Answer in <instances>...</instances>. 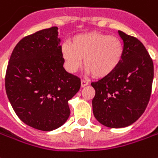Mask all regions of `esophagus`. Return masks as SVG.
I'll use <instances>...</instances> for the list:
<instances>
[{"instance_id": "obj_1", "label": "esophagus", "mask_w": 158, "mask_h": 158, "mask_svg": "<svg viewBox=\"0 0 158 158\" xmlns=\"http://www.w3.org/2000/svg\"><path fill=\"white\" fill-rule=\"evenodd\" d=\"M88 82L85 80H81V87H85L86 85H88Z\"/></svg>"}]
</instances>
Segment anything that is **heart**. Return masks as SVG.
<instances>
[{"instance_id": "1", "label": "heart", "mask_w": 158, "mask_h": 158, "mask_svg": "<svg viewBox=\"0 0 158 158\" xmlns=\"http://www.w3.org/2000/svg\"><path fill=\"white\" fill-rule=\"evenodd\" d=\"M66 69L76 73L83 65L89 75L102 79L110 75L119 66L124 54V44L115 36L91 32L76 35L71 43L61 48Z\"/></svg>"}]
</instances>
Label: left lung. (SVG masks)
<instances>
[{"instance_id":"obj_1","label":"left lung","mask_w":158,"mask_h":158,"mask_svg":"<svg viewBox=\"0 0 158 158\" xmlns=\"http://www.w3.org/2000/svg\"><path fill=\"white\" fill-rule=\"evenodd\" d=\"M124 54L119 66L106 78L93 82V115L105 126L122 128L141 117L151 98L154 66L138 39L118 31Z\"/></svg>"}]
</instances>
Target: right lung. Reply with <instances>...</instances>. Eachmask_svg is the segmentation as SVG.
I'll return each mask as SVG.
<instances>
[{"label":"right lung","instance_id":"1","mask_svg":"<svg viewBox=\"0 0 158 158\" xmlns=\"http://www.w3.org/2000/svg\"><path fill=\"white\" fill-rule=\"evenodd\" d=\"M58 27L20 40L8 61L5 87L23 123L44 131L60 127L70 116L68 100L79 92L80 79L63 67Z\"/></svg>","mask_w":158,"mask_h":158}]
</instances>
